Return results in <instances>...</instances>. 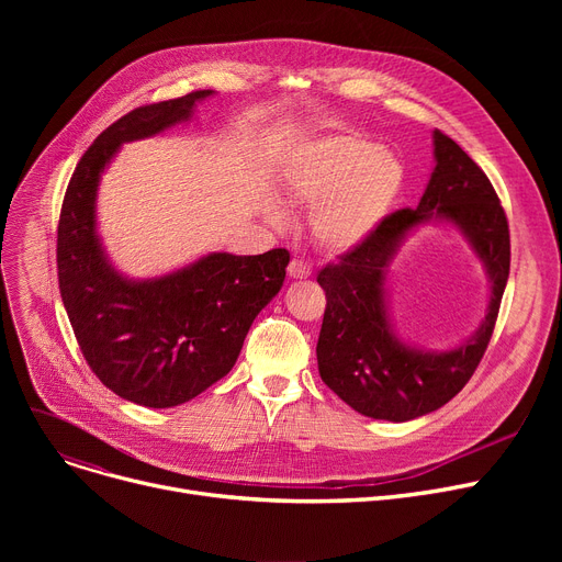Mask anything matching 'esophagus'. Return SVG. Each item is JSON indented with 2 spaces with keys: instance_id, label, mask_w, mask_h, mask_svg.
I'll return each instance as SVG.
<instances>
[{
  "instance_id": "1",
  "label": "esophagus",
  "mask_w": 562,
  "mask_h": 562,
  "mask_svg": "<svg viewBox=\"0 0 562 562\" xmlns=\"http://www.w3.org/2000/svg\"><path fill=\"white\" fill-rule=\"evenodd\" d=\"M286 271H289L291 278H296V280L301 278V280H303V278H310V276H312V266H310L307 261H303V259H291Z\"/></svg>"
}]
</instances>
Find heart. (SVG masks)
Masks as SVG:
<instances>
[{
    "label": "heart",
    "instance_id": "heart-1",
    "mask_svg": "<svg viewBox=\"0 0 562 562\" xmlns=\"http://www.w3.org/2000/svg\"><path fill=\"white\" fill-rule=\"evenodd\" d=\"M286 193L314 204L310 227L316 244L333 252L360 246L396 206L405 187V166L360 136L321 138L293 157L284 170ZM271 218L282 221L280 206Z\"/></svg>",
    "mask_w": 562,
    "mask_h": 562
}]
</instances>
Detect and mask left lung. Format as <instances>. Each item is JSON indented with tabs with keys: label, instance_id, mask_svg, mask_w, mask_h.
Masks as SVG:
<instances>
[{
	"label": "left lung",
	"instance_id": "1",
	"mask_svg": "<svg viewBox=\"0 0 562 562\" xmlns=\"http://www.w3.org/2000/svg\"><path fill=\"white\" fill-rule=\"evenodd\" d=\"M435 170L415 210L390 214L360 246L321 269L326 314L316 344L321 380L371 419L409 422L449 403L474 375L494 333L510 273L504 206L481 166L435 130ZM435 217L456 224L484 261L491 305L477 335L451 351L403 345L386 316V266L415 226Z\"/></svg>",
	"mask_w": 562,
	"mask_h": 562
}]
</instances>
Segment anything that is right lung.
<instances>
[{"label": "right lung", "mask_w": 562, "mask_h": 562, "mask_svg": "<svg viewBox=\"0 0 562 562\" xmlns=\"http://www.w3.org/2000/svg\"><path fill=\"white\" fill-rule=\"evenodd\" d=\"M210 95L145 104L106 127L79 159L58 218V289L77 344L104 387L145 407L187 403L227 375L286 276L284 248L212 252L153 280H127L102 250L95 200L104 166L123 143L189 121Z\"/></svg>", "instance_id": "obj_1"}]
</instances>
